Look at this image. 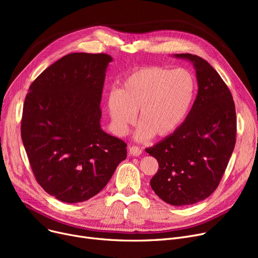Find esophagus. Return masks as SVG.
Segmentation results:
<instances>
[{
	"instance_id": "34e87169",
	"label": "esophagus",
	"mask_w": 258,
	"mask_h": 258,
	"mask_svg": "<svg viewBox=\"0 0 258 258\" xmlns=\"http://www.w3.org/2000/svg\"><path fill=\"white\" fill-rule=\"evenodd\" d=\"M128 153L131 156H140L142 154V150L139 147V146H136V145H132L128 147Z\"/></svg>"
}]
</instances>
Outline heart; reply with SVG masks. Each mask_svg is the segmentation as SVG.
Returning <instances> with one entry per match:
<instances>
[{"mask_svg":"<svg viewBox=\"0 0 258 258\" xmlns=\"http://www.w3.org/2000/svg\"><path fill=\"white\" fill-rule=\"evenodd\" d=\"M195 91V78L183 68H137L123 79L119 90L108 94L107 110L112 127L122 136L135 122V114L139 112V140H146L152 135L156 138L167 137L186 118Z\"/></svg>","mask_w":258,"mask_h":258,"instance_id":"1","label":"heart"}]
</instances>
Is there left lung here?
<instances>
[{
    "label": "left lung",
    "instance_id": "obj_1",
    "mask_svg": "<svg viewBox=\"0 0 258 258\" xmlns=\"http://www.w3.org/2000/svg\"><path fill=\"white\" fill-rule=\"evenodd\" d=\"M174 56L192 61L197 98L183 123L145 152L159 163L153 190L168 204L184 206L205 200L220 185L235 146L236 114L231 92L209 62L189 53Z\"/></svg>",
    "mask_w": 258,
    "mask_h": 258
}]
</instances>
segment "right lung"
Returning <instances> with one entry per match:
<instances>
[{
    "instance_id": "obj_1",
    "label": "right lung",
    "mask_w": 258,
    "mask_h": 258,
    "mask_svg": "<svg viewBox=\"0 0 258 258\" xmlns=\"http://www.w3.org/2000/svg\"><path fill=\"white\" fill-rule=\"evenodd\" d=\"M104 53H70L31 84L21 136L37 183L64 203L96 196L126 158V143L100 127Z\"/></svg>"
}]
</instances>
